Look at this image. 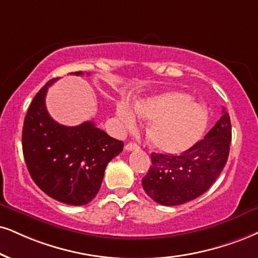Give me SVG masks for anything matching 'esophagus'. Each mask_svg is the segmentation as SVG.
I'll return each mask as SVG.
<instances>
[{"mask_svg": "<svg viewBox=\"0 0 258 258\" xmlns=\"http://www.w3.org/2000/svg\"><path fill=\"white\" fill-rule=\"evenodd\" d=\"M139 149V146L134 144V142H130V144L125 145V151L128 152H132V151H138Z\"/></svg>", "mask_w": 258, "mask_h": 258, "instance_id": "1", "label": "esophagus"}]
</instances>
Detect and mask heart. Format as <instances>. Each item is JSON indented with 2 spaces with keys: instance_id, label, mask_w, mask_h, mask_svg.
I'll list each match as a JSON object with an SVG mask.
<instances>
[{
  "instance_id": "heart-1",
  "label": "heart",
  "mask_w": 258,
  "mask_h": 258,
  "mask_svg": "<svg viewBox=\"0 0 258 258\" xmlns=\"http://www.w3.org/2000/svg\"><path fill=\"white\" fill-rule=\"evenodd\" d=\"M135 112L120 104L117 114L125 128L135 125L136 114L152 119L148 139L155 149L163 153H182L201 139L207 126L206 106L184 92H165L135 104Z\"/></svg>"
}]
</instances>
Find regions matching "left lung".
I'll use <instances>...</instances> for the list:
<instances>
[{
  "label": "left lung",
  "mask_w": 258,
  "mask_h": 258,
  "mask_svg": "<svg viewBox=\"0 0 258 258\" xmlns=\"http://www.w3.org/2000/svg\"><path fill=\"white\" fill-rule=\"evenodd\" d=\"M232 128L230 116L220 119L201 141L179 155L152 153V165L142 178L146 194L163 206H178L201 196L226 165Z\"/></svg>",
  "instance_id": "1"
}]
</instances>
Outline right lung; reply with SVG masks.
I'll use <instances>...</instances> for the list:
<instances>
[{
    "instance_id": "obj_1",
    "label": "right lung",
    "mask_w": 258,
    "mask_h": 258,
    "mask_svg": "<svg viewBox=\"0 0 258 258\" xmlns=\"http://www.w3.org/2000/svg\"><path fill=\"white\" fill-rule=\"evenodd\" d=\"M57 80L47 82L28 107L22 152L32 179L46 195L67 205L82 206L99 191L106 165L123 151V142L93 122L66 126L53 120L46 110L45 95Z\"/></svg>"
}]
</instances>
